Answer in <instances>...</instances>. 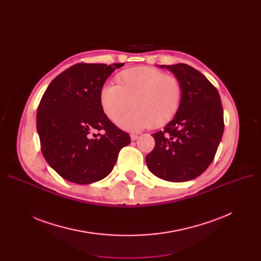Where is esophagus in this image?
Instances as JSON below:
<instances>
[{"instance_id": "esophagus-1", "label": "esophagus", "mask_w": 261, "mask_h": 261, "mask_svg": "<svg viewBox=\"0 0 261 261\" xmlns=\"http://www.w3.org/2000/svg\"><path fill=\"white\" fill-rule=\"evenodd\" d=\"M130 138H131V141H136L139 139V136H138V134H131Z\"/></svg>"}]
</instances>
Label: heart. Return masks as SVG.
Wrapping results in <instances>:
<instances>
[{
	"instance_id": "obj_1",
	"label": "heart",
	"mask_w": 261,
	"mask_h": 261,
	"mask_svg": "<svg viewBox=\"0 0 261 261\" xmlns=\"http://www.w3.org/2000/svg\"><path fill=\"white\" fill-rule=\"evenodd\" d=\"M116 86L106 84L99 90V103L105 115L113 122L131 107L119 126L130 131L162 127L180 108L183 87L174 75L159 68L138 66L118 73Z\"/></svg>"
}]
</instances>
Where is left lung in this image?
Returning a JSON list of instances; mask_svg holds the SVG:
<instances>
[{"instance_id": "1", "label": "left lung", "mask_w": 261, "mask_h": 261, "mask_svg": "<svg viewBox=\"0 0 261 261\" xmlns=\"http://www.w3.org/2000/svg\"><path fill=\"white\" fill-rule=\"evenodd\" d=\"M160 67L181 80L183 96L172 120L152 134L155 146L146 163L162 180L186 182L202 174L215 158L224 130L221 98L210 80L190 65Z\"/></svg>"}]
</instances>
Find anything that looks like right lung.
<instances>
[{"label":"right lung","instance_id":"1","mask_svg":"<svg viewBox=\"0 0 261 261\" xmlns=\"http://www.w3.org/2000/svg\"><path fill=\"white\" fill-rule=\"evenodd\" d=\"M123 63H77L55 78L38 107L41 151L63 179L76 184L102 180L112 171L128 133L102 112L99 90ZM99 132V134H95Z\"/></svg>","mask_w":261,"mask_h":261}]
</instances>
